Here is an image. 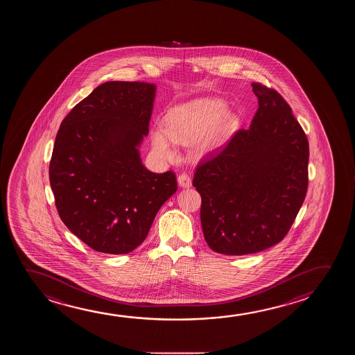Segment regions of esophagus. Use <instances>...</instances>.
Masks as SVG:
<instances>
[{
  "instance_id": "obj_1",
  "label": "esophagus",
  "mask_w": 355,
  "mask_h": 355,
  "mask_svg": "<svg viewBox=\"0 0 355 355\" xmlns=\"http://www.w3.org/2000/svg\"><path fill=\"white\" fill-rule=\"evenodd\" d=\"M178 184H180L182 188H191V177H189L188 175H185V173L178 175Z\"/></svg>"
}]
</instances>
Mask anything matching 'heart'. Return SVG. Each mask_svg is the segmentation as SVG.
<instances>
[{"label":"heart","instance_id":"heart-1","mask_svg":"<svg viewBox=\"0 0 355 355\" xmlns=\"http://www.w3.org/2000/svg\"><path fill=\"white\" fill-rule=\"evenodd\" d=\"M234 119L227 114L225 103L216 98H198L171 110L166 117V129L155 128L151 141L155 151L164 159L175 155L177 144L191 146V154L200 159L214 154Z\"/></svg>","mask_w":355,"mask_h":355}]
</instances>
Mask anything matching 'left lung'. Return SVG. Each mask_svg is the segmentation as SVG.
<instances>
[{
  "mask_svg": "<svg viewBox=\"0 0 355 355\" xmlns=\"http://www.w3.org/2000/svg\"><path fill=\"white\" fill-rule=\"evenodd\" d=\"M259 108L220 154L196 167L204 236L214 252L247 255L281 242L308 191L309 143L279 94L252 83Z\"/></svg>",
  "mask_w": 355,
  "mask_h": 355,
  "instance_id": "obj_1",
  "label": "left lung"
}]
</instances>
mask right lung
I'll use <instances>...</instances> for the list:
<instances>
[{"instance_id":"right-lung-1","label":"right lung","mask_w":355,"mask_h":355,"mask_svg":"<svg viewBox=\"0 0 355 355\" xmlns=\"http://www.w3.org/2000/svg\"><path fill=\"white\" fill-rule=\"evenodd\" d=\"M155 93L150 83H103L58 129L49 170L57 211L96 252L117 255L139 247L177 191L172 171L150 172L139 154Z\"/></svg>"}]
</instances>
